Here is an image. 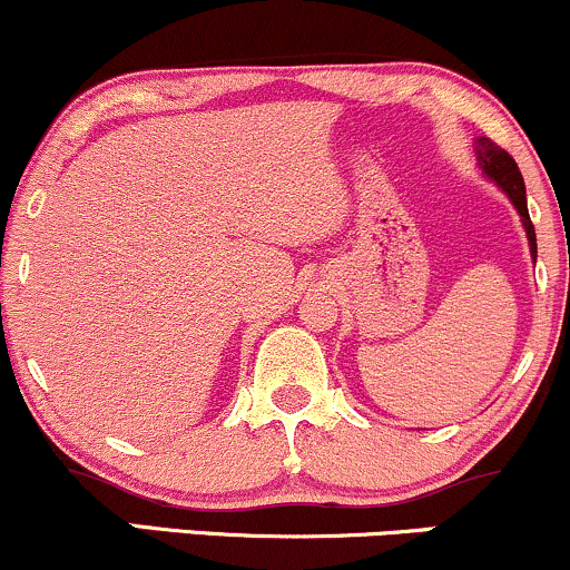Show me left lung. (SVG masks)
<instances>
[{
	"mask_svg": "<svg viewBox=\"0 0 570 570\" xmlns=\"http://www.w3.org/2000/svg\"><path fill=\"white\" fill-rule=\"evenodd\" d=\"M476 155H480L482 171H485L493 181H499V187L509 195V200L514 203L517 212H520L522 225H525V233H528V244H531V254L535 259V230H533L531 214H528L525 181H522V174L520 168H517L514 158L507 153V149L499 147V144L490 141L488 136L476 139Z\"/></svg>",
	"mask_w": 570,
	"mask_h": 570,
	"instance_id": "1",
	"label": "left lung"
}]
</instances>
